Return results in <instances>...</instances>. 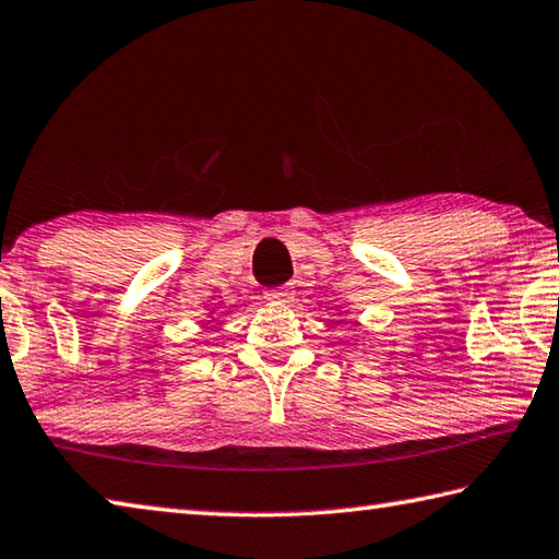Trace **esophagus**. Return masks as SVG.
<instances>
[{
	"label": "esophagus",
	"instance_id": "34e87169",
	"mask_svg": "<svg viewBox=\"0 0 559 559\" xmlns=\"http://www.w3.org/2000/svg\"><path fill=\"white\" fill-rule=\"evenodd\" d=\"M264 297H267L270 301H280V305H282V301H289L292 297H295V287H274V289H267V292H264Z\"/></svg>",
	"mask_w": 559,
	"mask_h": 559
}]
</instances>
